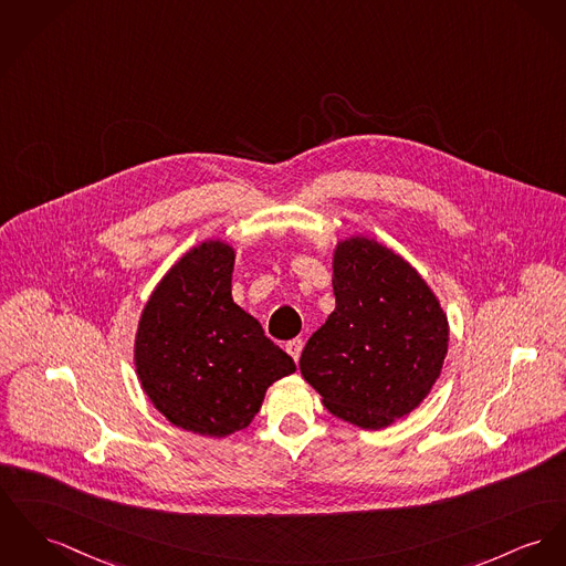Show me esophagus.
Segmentation results:
<instances>
[{"label": "esophagus", "instance_id": "34e87169", "mask_svg": "<svg viewBox=\"0 0 566 566\" xmlns=\"http://www.w3.org/2000/svg\"><path fill=\"white\" fill-rule=\"evenodd\" d=\"M302 339H292L287 345H285V349H287V354L298 363L301 360V354H302Z\"/></svg>", "mask_w": 566, "mask_h": 566}]
</instances>
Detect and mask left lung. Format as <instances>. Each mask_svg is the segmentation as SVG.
Returning a JSON list of instances; mask_svg holds the SVG:
<instances>
[{"label": "left lung", "instance_id": "8db88e82", "mask_svg": "<svg viewBox=\"0 0 566 566\" xmlns=\"http://www.w3.org/2000/svg\"><path fill=\"white\" fill-rule=\"evenodd\" d=\"M337 306L306 340L301 374L328 412L384 429L431 392L449 349V319L401 255L365 235L340 240L333 258Z\"/></svg>", "mask_w": 566, "mask_h": 566}]
</instances>
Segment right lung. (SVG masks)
<instances>
[{
  "mask_svg": "<svg viewBox=\"0 0 566 566\" xmlns=\"http://www.w3.org/2000/svg\"><path fill=\"white\" fill-rule=\"evenodd\" d=\"M233 262L223 240L192 247L151 292L135 337L137 377L154 408L210 438L249 427L268 386L296 371L231 298Z\"/></svg>",
  "mask_w": 566,
  "mask_h": 566,
  "instance_id": "add662e5",
  "label": "right lung"
}]
</instances>
